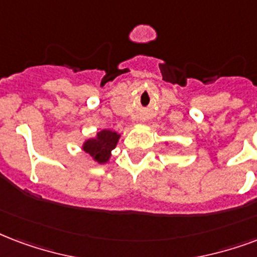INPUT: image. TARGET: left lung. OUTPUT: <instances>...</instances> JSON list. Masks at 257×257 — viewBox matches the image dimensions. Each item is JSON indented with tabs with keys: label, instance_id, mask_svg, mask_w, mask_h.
Segmentation results:
<instances>
[{
	"label": "left lung",
	"instance_id": "1",
	"mask_svg": "<svg viewBox=\"0 0 257 257\" xmlns=\"http://www.w3.org/2000/svg\"><path fill=\"white\" fill-rule=\"evenodd\" d=\"M166 144H168V143H166Z\"/></svg>",
	"mask_w": 257,
	"mask_h": 257
}]
</instances>
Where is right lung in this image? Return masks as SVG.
I'll return each instance as SVG.
<instances>
[{
	"label": "right lung",
	"instance_id": "add662e5",
	"mask_svg": "<svg viewBox=\"0 0 257 257\" xmlns=\"http://www.w3.org/2000/svg\"><path fill=\"white\" fill-rule=\"evenodd\" d=\"M120 137V133L110 131V129H102L97 132L94 137L85 140L82 144V150L85 151L86 154H89L94 162L105 164L110 160L111 151L115 148Z\"/></svg>",
	"mask_w": 257,
	"mask_h": 257
}]
</instances>
